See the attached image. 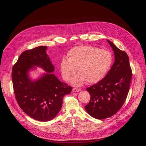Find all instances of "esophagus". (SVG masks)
<instances>
[{"instance_id": "obj_1", "label": "esophagus", "mask_w": 146, "mask_h": 146, "mask_svg": "<svg viewBox=\"0 0 146 146\" xmlns=\"http://www.w3.org/2000/svg\"><path fill=\"white\" fill-rule=\"evenodd\" d=\"M80 90H81L80 89H78V88H73V90H72V92H79Z\"/></svg>"}]
</instances>
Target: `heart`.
Here are the masks:
<instances>
[{
  "instance_id": "1",
  "label": "heart",
  "mask_w": 146,
  "mask_h": 146,
  "mask_svg": "<svg viewBox=\"0 0 146 146\" xmlns=\"http://www.w3.org/2000/svg\"><path fill=\"white\" fill-rule=\"evenodd\" d=\"M112 62L109 51L90 45H79L68 51L67 59H62L60 67L66 82L72 79L78 70L79 74L73 79L72 84L79 86L86 82L89 84L100 82L108 73Z\"/></svg>"
}]
</instances>
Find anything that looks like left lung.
<instances>
[{
  "label": "left lung",
  "mask_w": 146,
  "mask_h": 146,
  "mask_svg": "<svg viewBox=\"0 0 146 146\" xmlns=\"http://www.w3.org/2000/svg\"><path fill=\"white\" fill-rule=\"evenodd\" d=\"M107 41L113 51L115 62L102 80L86 89L90 100L85 108L91 117L98 119L112 117L121 109L126 100L132 78L127 53L111 41Z\"/></svg>",
  "instance_id": "8db88e82"
}]
</instances>
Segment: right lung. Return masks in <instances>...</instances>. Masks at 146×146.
<instances>
[{
    "mask_svg": "<svg viewBox=\"0 0 146 146\" xmlns=\"http://www.w3.org/2000/svg\"><path fill=\"white\" fill-rule=\"evenodd\" d=\"M47 49L46 46H40L24 51L12 72L15 98L19 106L28 116L40 121L54 118L62 106L63 97L72 90L51 73L54 66L46 52ZM36 66L42 68L46 73L33 81L29 78V72Z\"/></svg>",
    "mask_w": 146,
    "mask_h": 146,
    "instance_id": "add662e5",
    "label": "right lung"
}]
</instances>
